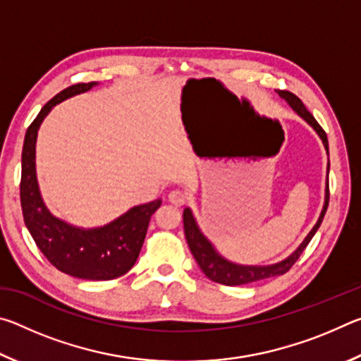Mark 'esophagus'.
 Returning a JSON list of instances; mask_svg holds the SVG:
<instances>
[{"mask_svg":"<svg viewBox=\"0 0 361 361\" xmlns=\"http://www.w3.org/2000/svg\"><path fill=\"white\" fill-rule=\"evenodd\" d=\"M169 200L173 205L181 207V205L186 204V195H185V192H181V191H178V189H175V191L169 194Z\"/></svg>","mask_w":361,"mask_h":361,"instance_id":"obj_1","label":"esophagus"}]
</instances>
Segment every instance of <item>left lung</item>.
I'll use <instances>...</instances> for the list:
<instances>
[{
  "label": "left lung",
  "mask_w": 361,
  "mask_h": 361,
  "mask_svg": "<svg viewBox=\"0 0 361 361\" xmlns=\"http://www.w3.org/2000/svg\"><path fill=\"white\" fill-rule=\"evenodd\" d=\"M277 94L282 97L286 103H288V105L293 108V111H295L299 118H302L310 127H312V129L317 132V135L320 137L322 143H323V146H325V149L328 152L326 133L319 126V122L315 121L314 116L307 111V108L304 106V103L299 100L295 94L288 92V90H277ZM328 170H329V164H328ZM328 200H329V189H328V178H326L325 204H323L322 213H320L319 219H317L315 226L310 229L309 234L305 235V239L301 242V245H299L295 252L288 256V258L279 261V262H276V264L245 266V264H235V262L226 259L224 256H221L216 252V248L213 247V243L202 234V231H200L199 224H197V221H195V218L189 207H186L185 212H183L185 235H186L189 250H191L194 259L197 261L200 271H202L210 280H213V282L223 283L228 286L259 282V280H264V279L283 276L285 272L290 271V267L298 261L299 255L304 252V248L307 247V243L312 240V237L315 235L317 229L320 228L323 216H325L326 209H328Z\"/></svg>",
  "instance_id": "1"
}]
</instances>
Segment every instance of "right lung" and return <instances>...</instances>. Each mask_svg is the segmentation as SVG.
I'll return each instance as SVG.
<instances>
[{
  "label": "right lung",
  "mask_w": 361,
  "mask_h": 361,
  "mask_svg": "<svg viewBox=\"0 0 361 361\" xmlns=\"http://www.w3.org/2000/svg\"><path fill=\"white\" fill-rule=\"evenodd\" d=\"M97 84L81 82L66 87L41 108L28 127L22 149L20 204L27 229L52 266L71 277L111 280L124 276L135 264L149 219L161 207V199L132 207L105 226L84 229L47 210L36 178V138L42 121L60 102L87 92Z\"/></svg>",
  "instance_id": "add662e5"
}]
</instances>
